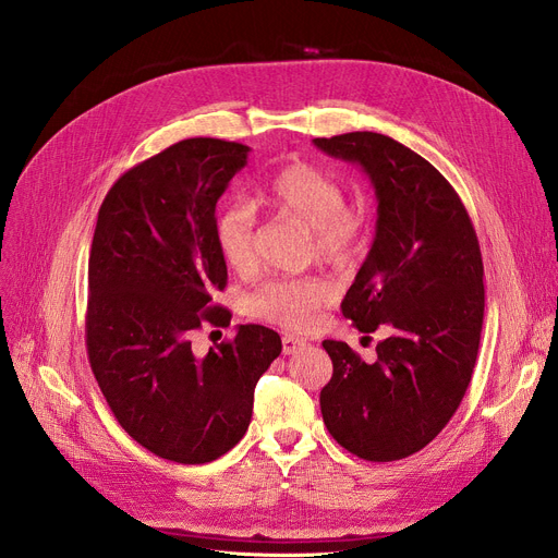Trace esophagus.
Returning <instances> with one entry per match:
<instances>
[{"label":"esophagus","mask_w":558,"mask_h":558,"mask_svg":"<svg viewBox=\"0 0 558 558\" xmlns=\"http://www.w3.org/2000/svg\"><path fill=\"white\" fill-rule=\"evenodd\" d=\"M305 345H307V341L301 339V337H294V335H284L282 337V353L284 355H294L296 350H301Z\"/></svg>","instance_id":"esophagus-1"}]
</instances>
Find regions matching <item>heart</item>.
<instances>
[{
  "instance_id": "1",
  "label": "heart",
  "mask_w": 558,
  "mask_h": 558,
  "mask_svg": "<svg viewBox=\"0 0 558 558\" xmlns=\"http://www.w3.org/2000/svg\"><path fill=\"white\" fill-rule=\"evenodd\" d=\"M264 201L278 215L312 228L318 259L339 271L353 267L368 244V215L362 208H348L341 181L316 165L289 162L278 169L264 190ZM215 240L232 271L251 274L257 264V217L251 205L234 201L221 208ZM332 299L335 287L326 278H282L257 291L251 299V312L284 328L307 330L318 310Z\"/></svg>"
}]
</instances>
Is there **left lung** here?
<instances>
[{"label":"left lung","instance_id":"obj_1","mask_svg":"<svg viewBox=\"0 0 558 558\" xmlns=\"http://www.w3.org/2000/svg\"><path fill=\"white\" fill-rule=\"evenodd\" d=\"M314 144L373 183L375 240L341 312L360 332L387 330L371 364L343 341H324L332 377L320 414L360 459H404L448 425L471 385L484 324L477 234L441 171L393 137L355 131Z\"/></svg>","mask_w":558,"mask_h":558}]
</instances>
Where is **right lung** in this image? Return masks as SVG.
Here are the masks:
<instances>
[{
  "label": "right lung",
  "mask_w": 558,
  "mask_h": 558,
  "mask_svg": "<svg viewBox=\"0 0 558 558\" xmlns=\"http://www.w3.org/2000/svg\"><path fill=\"white\" fill-rule=\"evenodd\" d=\"M248 146L190 137L120 175L106 194L87 264L85 343L99 389L131 438L175 463H208L242 441L262 373L282 341L264 326L196 357L192 335L230 326L213 305L228 280L217 201Z\"/></svg>",
  "instance_id": "1"
}]
</instances>
